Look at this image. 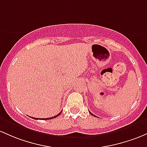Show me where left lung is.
<instances>
[{"instance_id": "1", "label": "left lung", "mask_w": 147, "mask_h": 147, "mask_svg": "<svg viewBox=\"0 0 147 147\" xmlns=\"http://www.w3.org/2000/svg\"><path fill=\"white\" fill-rule=\"evenodd\" d=\"M90 114H92V115H93V116H94V117H96V116H95V115H93V114H92V113H91V112H90Z\"/></svg>"}]
</instances>
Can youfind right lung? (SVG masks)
Returning a JSON list of instances; mask_svg holds the SVG:
<instances>
[{
    "label": "right lung",
    "instance_id": "add662e5",
    "mask_svg": "<svg viewBox=\"0 0 147 147\" xmlns=\"http://www.w3.org/2000/svg\"><path fill=\"white\" fill-rule=\"evenodd\" d=\"M62 112V111H61V112H60V113H59V114H57V115L56 116H54V117H51V118H47V119H39V118H33V117H31L32 119H40V120H43V119H44V120H47V119H54V118H56V117H57L58 116H59L61 114V113Z\"/></svg>",
    "mask_w": 147,
    "mask_h": 147
}]
</instances>
